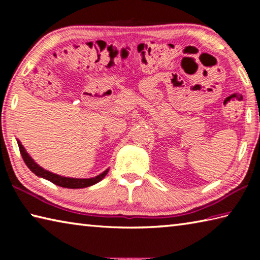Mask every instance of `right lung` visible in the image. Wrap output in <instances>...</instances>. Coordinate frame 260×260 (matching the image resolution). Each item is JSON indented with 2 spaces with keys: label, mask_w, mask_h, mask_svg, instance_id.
<instances>
[{
  "label": "right lung",
  "mask_w": 260,
  "mask_h": 260,
  "mask_svg": "<svg viewBox=\"0 0 260 260\" xmlns=\"http://www.w3.org/2000/svg\"><path fill=\"white\" fill-rule=\"evenodd\" d=\"M17 143H18V147H19V150L21 153V157H23V159L25 161V164L27 165L28 169L32 171V172L38 175V177L43 178L48 180V181H50L52 183L57 184V186L59 187H63V188H70V189H79V188H86V187H90L93 186V184L100 182L101 180H102L105 175L108 174L109 172V169H107L99 175H96L94 178H88V179H78V178H68V177H63V175H58V174H55L52 172H49V171H47L41 167L40 165L38 164V162H35V160L33 159L32 157H30L27 151L25 150V148L23 144L19 140H17Z\"/></svg>",
  "instance_id": "right-lung-1"
}]
</instances>
